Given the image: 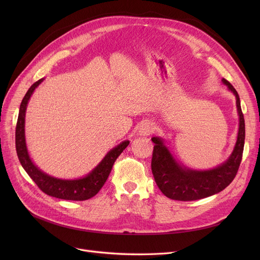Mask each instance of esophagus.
Segmentation results:
<instances>
[{
	"label": "esophagus",
	"instance_id": "esophagus-1",
	"mask_svg": "<svg viewBox=\"0 0 260 260\" xmlns=\"http://www.w3.org/2000/svg\"><path fill=\"white\" fill-rule=\"evenodd\" d=\"M154 131H155V126L152 122H144L139 126L138 133L140 136H148L152 133H154Z\"/></svg>",
	"mask_w": 260,
	"mask_h": 260
}]
</instances>
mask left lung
<instances>
[{"label":"left lung","mask_w":260,"mask_h":260,"mask_svg":"<svg viewBox=\"0 0 260 260\" xmlns=\"http://www.w3.org/2000/svg\"><path fill=\"white\" fill-rule=\"evenodd\" d=\"M222 83L235 95L239 117V127L234 149L223 163L211 170L188 169L175 159L165 140L160 137L152 138L155 143L152 172L158 187L168 198L179 201L206 198L221 192L235 178L244 146V118L238 92L225 79H222Z\"/></svg>","instance_id":"8db88e82"}]
</instances>
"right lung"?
Instances as JSON below:
<instances>
[{
  "mask_svg": "<svg viewBox=\"0 0 260 260\" xmlns=\"http://www.w3.org/2000/svg\"><path fill=\"white\" fill-rule=\"evenodd\" d=\"M43 81L44 78L40 79L30 86V88L27 90L26 94L24 95L22 103L20 105L19 117L16 127V148L18 158L26 173L29 175V177L39 186V188L45 194L65 200H87L97 194L104 185L116 159L126 148V146L129 144V141L125 140L112 148L100 161L99 165L89 174L78 179H60L41 171L31 160L28 149H27L26 146L25 115L27 104H28L31 94Z\"/></svg>",
  "mask_w": 260,
  "mask_h": 260,
  "instance_id": "1",
  "label": "right lung"
}]
</instances>
